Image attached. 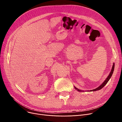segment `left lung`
Listing matches in <instances>:
<instances>
[{"mask_svg": "<svg viewBox=\"0 0 122 122\" xmlns=\"http://www.w3.org/2000/svg\"><path fill=\"white\" fill-rule=\"evenodd\" d=\"M114 63H113V66H112V70H111V72H110V74H109V75L108 76V77L107 78V79L105 80V81H104L103 83H102V84H101V85H100L98 87H97V88H96L95 89H93V90H90L89 91V92H91V91H97V90H100L101 89H102L103 87L105 86L107 83V82H108V81H109V80L110 79V78H111V76H112V73H113V71H114ZM74 88H75V89H76L78 91H79V92H84L83 91H82V90H80V89H78V88H77L76 87H74Z\"/></svg>", "mask_w": 122, "mask_h": 122, "instance_id": "left-lung-1", "label": "left lung"}]
</instances>
